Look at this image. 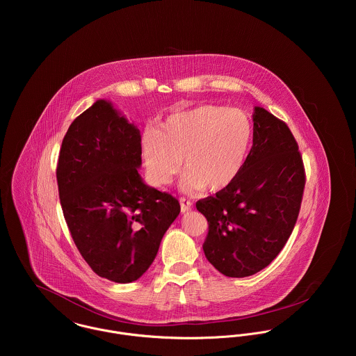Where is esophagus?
Here are the masks:
<instances>
[{
    "mask_svg": "<svg viewBox=\"0 0 356 356\" xmlns=\"http://www.w3.org/2000/svg\"><path fill=\"white\" fill-rule=\"evenodd\" d=\"M179 204H181V212H182V213L191 211V209H192V205H193L191 200H186V199H179Z\"/></svg>",
    "mask_w": 356,
    "mask_h": 356,
    "instance_id": "esophagus-1",
    "label": "esophagus"
}]
</instances>
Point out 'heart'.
<instances>
[{"instance_id": "1", "label": "heart", "mask_w": 356, "mask_h": 356, "mask_svg": "<svg viewBox=\"0 0 356 356\" xmlns=\"http://www.w3.org/2000/svg\"><path fill=\"white\" fill-rule=\"evenodd\" d=\"M252 134L250 118L236 108L208 104L171 113L143 136L147 174L154 185H168L182 159V191H225L245 167Z\"/></svg>"}]
</instances>
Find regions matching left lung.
<instances>
[{
  "label": "left lung",
  "instance_id": "1",
  "mask_svg": "<svg viewBox=\"0 0 356 356\" xmlns=\"http://www.w3.org/2000/svg\"><path fill=\"white\" fill-rule=\"evenodd\" d=\"M305 174L285 122L254 106V144L238 179L196 203L208 220L203 250L223 275L243 278L267 267L296 225Z\"/></svg>",
  "mask_w": 356,
  "mask_h": 356
}]
</instances>
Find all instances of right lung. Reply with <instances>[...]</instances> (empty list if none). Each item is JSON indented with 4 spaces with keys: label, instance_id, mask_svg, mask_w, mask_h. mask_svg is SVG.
I'll list each match as a JSON object with an SVG mask.
<instances>
[{
    "label": "right lung",
    "instance_id": "obj_1",
    "mask_svg": "<svg viewBox=\"0 0 356 356\" xmlns=\"http://www.w3.org/2000/svg\"><path fill=\"white\" fill-rule=\"evenodd\" d=\"M140 130L97 100L63 138L56 170L60 204L78 251L118 284L138 280L179 215L175 197L144 184Z\"/></svg>",
    "mask_w": 356,
    "mask_h": 356
}]
</instances>
